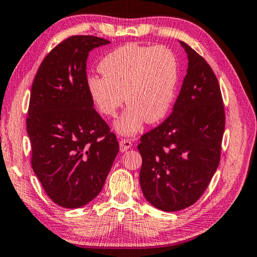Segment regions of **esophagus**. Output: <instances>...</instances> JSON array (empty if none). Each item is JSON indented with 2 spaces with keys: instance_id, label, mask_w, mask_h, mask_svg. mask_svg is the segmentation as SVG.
<instances>
[{
  "instance_id": "obj_1",
  "label": "esophagus",
  "mask_w": 257,
  "mask_h": 257,
  "mask_svg": "<svg viewBox=\"0 0 257 257\" xmlns=\"http://www.w3.org/2000/svg\"><path fill=\"white\" fill-rule=\"evenodd\" d=\"M132 147V142L131 140H128V139H121L119 141V150L120 152H125L127 151V149Z\"/></svg>"
}]
</instances>
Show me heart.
<instances>
[{"mask_svg": "<svg viewBox=\"0 0 257 257\" xmlns=\"http://www.w3.org/2000/svg\"><path fill=\"white\" fill-rule=\"evenodd\" d=\"M98 69L102 76L87 80L98 110L111 117L124 100L128 105L115 123L118 133L132 136L145 120L157 123L168 114L179 80L178 61L170 48L126 44L108 53Z\"/></svg>", "mask_w": 257, "mask_h": 257, "instance_id": "heart-1", "label": "heart"}]
</instances>
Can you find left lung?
<instances>
[{"mask_svg": "<svg viewBox=\"0 0 257 257\" xmlns=\"http://www.w3.org/2000/svg\"><path fill=\"white\" fill-rule=\"evenodd\" d=\"M187 74L167 119L143 134L140 185L155 208L174 212L200 199L217 170L224 108L211 66L187 44Z\"/></svg>", "mask_w": 257, "mask_h": 257, "instance_id": "left-lung-1", "label": "left lung"}]
</instances>
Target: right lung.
<instances>
[{"instance_id":"right-lung-1","label":"right lung","mask_w":257,"mask_h":257,"mask_svg":"<svg viewBox=\"0 0 257 257\" xmlns=\"http://www.w3.org/2000/svg\"><path fill=\"white\" fill-rule=\"evenodd\" d=\"M109 43L71 36L47 54L31 85V166L46 194L63 208L92 201L118 154L116 136L93 108L85 71L89 52Z\"/></svg>"}]
</instances>
